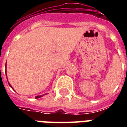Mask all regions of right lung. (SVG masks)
I'll return each mask as SVG.
<instances>
[{"label":"right lung","instance_id":"obj_1","mask_svg":"<svg viewBox=\"0 0 127 127\" xmlns=\"http://www.w3.org/2000/svg\"><path fill=\"white\" fill-rule=\"evenodd\" d=\"M8 84H9V86H10L11 87V88H12V87L11 86V85L10 84V83H9L8 82ZM45 94H43V95H37V96H36L35 97V99H37V98H39V97H42V96H43Z\"/></svg>","mask_w":127,"mask_h":127}]
</instances>
